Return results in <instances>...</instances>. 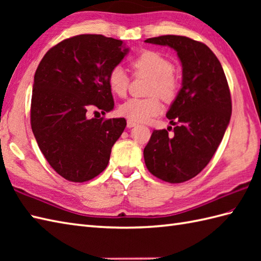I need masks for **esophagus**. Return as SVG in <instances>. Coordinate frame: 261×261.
Here are the masks:
<instances>
[{"mask_svg": "<svg viewBox=\"0 0 261 261\" xmlns=\"http://www.w3.org/2000/svg\"><path fill=\"white\" fill-rule=\"evenodd\" d=\"M136 125H137L136 122L131 121V120H127V121H126V126H127V127H134V126H136Z\"/></svg>", "mask_w": 261, "mask_h": 261, "instance_id": "1", "label": "esophagus"}]
</instances>
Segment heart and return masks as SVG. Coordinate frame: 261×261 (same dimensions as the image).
Listing matches in <instances>:
<instances>
[{"mask_svg":"<svg viewBox=\"0 0 261 261\" xmlns=\"http://www.w3.org/2000/svg\"><path fill=\"white\" fill-rule=\"evenodd\" d=\"M131 65L138 75L150 77L149 93L153 96L127 99L121 104L119 113L134 122H146L162 111V102L155 94L166 101H170L178 92V81L173 74L174 64L156 51H143L132 59ZM108 83L114 94L124 96L129 88L130 80L122 66H114L109 73Z\"/></svg>","mask_w":261,"mask_h":261,"instance_id":"b5f03b06","label":"heart"}]
</instances>
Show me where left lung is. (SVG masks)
I'll use <instances>...</instances> for the list:
<instances>
[{
  "label": "left lung",
  "instance_id": "1",
  "mask_svg": "<svg viewBox=\"0 0 261 261\" xmlns=\"http://www.w3.org/2000/svg\"><path fill=\"white\" fill-rule=\"evenodd\" d=\"M147 43L168 46L177 53L181 88L168 110L174 127L153 130L143 150L148 170L167 182L190 180L205 168L223 139L232 104L228 82L219 59L204 43L182 36L149 38Z\"/></svg>",
  "mask_w": 261,
  "mask_h": 261
}]
</instances>
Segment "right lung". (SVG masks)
Listing matches in <instances>:
<instances>
[{
  "instance_id": "add662e5",
  "label": "right lung",
  "mask_w": 261,
  "mask_h": 261,
  "mask_svg": "<svg viewBox=\"0 0 261 261\" xmlns=\"http://www.w3.org/2000/svg\"><path fill=\"white\" fill-rule=\"evenodd\" d=\"M129 48L102 35H80L49 49L35 74L31 127L49 165L65 179L87 181L107 168L115 141L126 125L124 118L88 119L96 108L112 111L108 83Z\"/></svg>"
}]
</instances>
